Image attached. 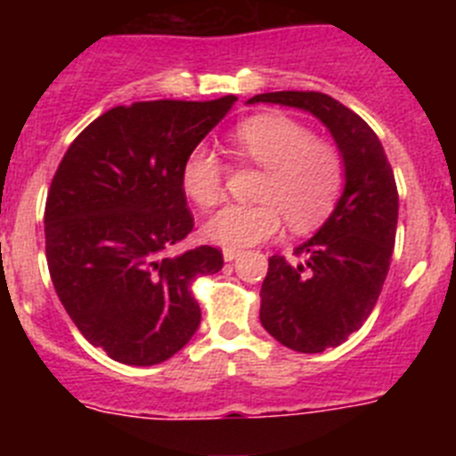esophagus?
I'll return each instance as SVG.
<instances>
[{
    "mask_svg": "<svg viewBox=\"0 0 456 456\" xmlns=\"http://www.w3.org/2000/svg\"><path fill=\"white\" fill-rule=\"evenodd\" d=\"M237 257H240V251H237V248H224L225 263H232V260H237Z\"/></svg>",
    "mask_w": 456,
    "mask_h": 456,
    "instance_id": "obj_1",
    "label": "esophagus"
}]
</instances>
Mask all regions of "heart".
Masks as SVG:
<instances>
[{"instance_id":"heart-1","label":"heart","mask_w":456,"mask_h":456,"mask_svg":"<svg viewBox=\"0 0 456 456\" xmlns=\"http://www.w3.org/2000/svg\"><path fill=\"white\" fill-rule=\"evenodd\" d=\"M232 148L244 162L263 168L256 205H228L203 224L209 244L247 248L281 231V215L294 231H308L329 216L340 196L345 167L331 143L315 141L308 127L288 116H253L232 132ZM183 191L200 208L224 193V164L208 146L193 148L180 173Z\"/></svg>"}]
</instances>
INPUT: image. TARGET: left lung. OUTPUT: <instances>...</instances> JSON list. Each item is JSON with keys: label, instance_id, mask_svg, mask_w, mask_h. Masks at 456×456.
Instances as JSON below:
<instances>
[{"label": "left lung", "instance_id": "8db88e82", "mask_svg": "<svg viewBox=\"0 0 456 456\" xmlns=\"http://www.w3.org/2000/svg\"><path fill=\"white\" fill-rule=\"evenodd\" d=\"M283 104L315 116L331 132L345 187L329 219L297 247L301 263L269 257L260 322L281 345L301 354L338 347L372 313L397 232V187L384 146L352 109L315 91L260 93L247 104Z\"/></svg>", "mask_w": 456, "mask_h": 456}]
</instances>
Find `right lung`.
Here are the masks:
<instances>
[{
  "mask_svg": "<svg viewBox=\"0 0 456 456\" xmlns=\"http://www.w3.org/2000/svg\"><path fill=\"white\" fill-rule=\"evenodd\" d=\"M155 100L114 107L72 141L45 203V256L63 308L93 347L125 365H157L200 324L193 278L224 267L219 248L167 256L191 232L180 173L231 111Z\"/></svg>",
  "mask_w": 456,
  "mask_h": 456,
  "instance_id": "1",
  "label": "right lung"
}]
</instances>
